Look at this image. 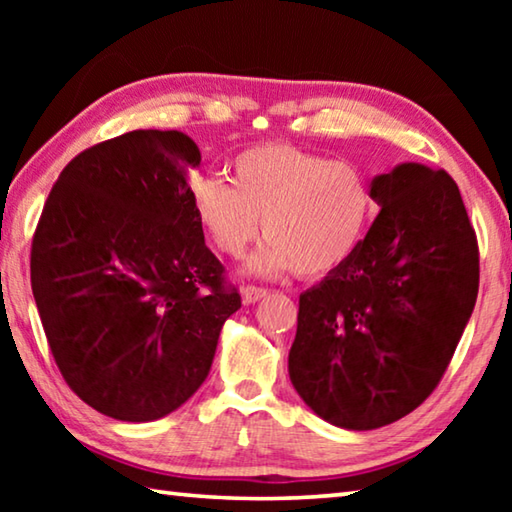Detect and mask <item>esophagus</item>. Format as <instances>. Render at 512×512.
I'll return each instance as SVG.
<instances>
[{
  "label": "esophagus",
  "instance_id": "1",
  "mask_svg": "<svg viewBox=\"0 0 512 512\" xmlns=\"http://www.w3.org/2000/svg\"><path fill=\"white\" fill-rule=\"evenodd\" d=\"M266 296H268V291L262 289V287H253V284H248V287H241V298H244L246 305H253V302H259Z\"/></svg>",
  "mask_w": 512,
  "mask_h": 512
}]
</instances>
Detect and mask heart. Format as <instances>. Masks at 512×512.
Wrapping results in <instances>:
<instances>
[{
	"label": "heart",
	"instance_id": "obj_1",
	"mask_svg": "<svg viewBox=\"0 0 512 512\" xmlns=\"http://www.w3.org/2000/svg\"><path fill=\"white\" fill-rule=\"evenodd\" d=\"M198 223L228 257H241L262 232L250 259L257 275L296 271L320 277L357 253L377 214L368 173L354 162L289 144H264L230 162V183L198 178L192 185Z\"/></svg>",
	"mask_w": 512,
	"mask_h": 512
}]
</instances>
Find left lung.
I'll return each mask as SVG.
<instances>
[{"label": "left lung", "instance_id": "left-lung-1", "mask_svg": "<svg viewBox=\"0 0 512 512\" xmlns=\"http://www.w3.org/2000/svg\"><path fill=\"white\" fill-rule=\"evenodd\" d=\"M381 207L341 268L300 296L289 377L320 418L368 431L440 384L479 293V244L447 171L397 164L372 180Z\"/></svg>", "mask_w": 512, "mask_h": 512}]
</instances>
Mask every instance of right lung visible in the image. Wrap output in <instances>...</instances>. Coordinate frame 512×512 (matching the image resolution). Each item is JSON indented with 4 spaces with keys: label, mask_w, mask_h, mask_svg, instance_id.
<instances>
[{
    "label": "right lung",
    "mask_w": 512,
    "mask_h": 512,
    "mask_svg": "<svg viewBox=\"0 0 512 512\" xmlns=\"http://www.w3.org/2000/svg\"><path fill=\"white\" fill-rule=\"evenodd\" d=\"M201 151L180 131H131L60 171L31 244V289L67 386L124 422L176 411L241 307L205 246L187 185Z\"/></svg>",
    "instance_id": "1"
}]
</instances>
